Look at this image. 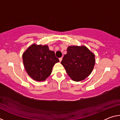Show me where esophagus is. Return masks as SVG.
Wrapping results in <instances>:
<instances>
[{
    "label": "esophagus",
    "instance_id": "esophagus-1",
    "mask_svg": "<svg viewBox=\"0 0 120 120\" xmlns=\"http://www.w3.org/2000/svg\"><path fill=\"white\" fill-rule=\"evenodd\" d=\"M62 60V57H61V58H59V61H60V62Z\"/></svg>",
    "mask_w": 120,
    "mask_h": 120
}]
</instances>
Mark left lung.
I'll list each match as a JSON object with an SVG mask.
<instances>
[{
	"label": "left lung",
	"instance_id": "1",
	"mask_svg": "<svg viewBox=\"0 0 120 120\" xmlns=\"http://www.w3.org/2000/svg\"><path fill=\"white\" fill-rule=\"evenodd\" d=\"M95 63V55L85 46H69L67 53L61 62L68 75L75 82H79L88 77Z\"/></svg>",
	"mask_w": 120,
	"mask_h": 120
}]
</instances>
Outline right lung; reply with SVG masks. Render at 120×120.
<instances>
[{
  "label": "right lung",
  "mask_w": 120,
  "mask_h": 120,
  "mask_svg": "<svg viewBox=\"0 0 120 120\" xmlns=\"http://www.w3.org/2000/svg\"><path fill=\"white\" fill-rule=\"evenodd\" d=\"M24 67L27 74L36 81H43L51 74L54 64L59 62L55 53L47 45L30 46L23 54Z\"/></svg>",
  "instance_id": "right-lung-1"
}]
</instances>
